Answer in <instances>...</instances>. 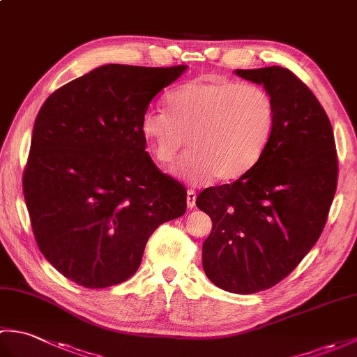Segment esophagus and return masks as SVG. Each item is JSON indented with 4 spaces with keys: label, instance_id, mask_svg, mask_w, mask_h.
I'll return each mask as SVG.
<instances>
[{
    "label": "esophagus",
    "instance_id": "34e87169",
    "mask_svg": "<svg viewBox=\"0 0 357 357\" xmlns=\"http://www.w3.org/2000/svg\"><path fill=\"white\" fill-rule=\"evenodd\" d=\"M187 206L188 208H193L196 206V193L193 190H187Z\"/></svg>",
    "mask_w": 357,
    "mask_h": 357
}]
</instances>
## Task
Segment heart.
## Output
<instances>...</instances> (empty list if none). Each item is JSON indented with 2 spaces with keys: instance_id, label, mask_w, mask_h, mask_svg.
<instances>
[{
  "instance_id": "b5f03b06",
  "label": "heart",
  "mask_w": 357,
  "mask_h": 357,
  "mask_svg": "<svg viewBox=\"0 0 357 357\" xmlns=\"http://www.w3.org/2000/svg\"><path fill=\"white\" fill-rule=\"evenodd\" d=\"M167 102L169 112H144L141 135L159 164L173 162L187 139L190 150L172 170L192 185L245 174L259 161L276 121L267 90L239 81L202 77L173 90Z\"/></svg>"
}]
</instances>
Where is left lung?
Listing matches in <instances>:
<instances>
[{
	"label": "left lung",
	"mask_w": 357,
	"mask_h": 357,
	"mask_svg": "<svg viewBox=\"0 0 357 357\" xmlns=\"http://www.w3.org/2000/svg\"><path fill=\"white\" fill-rule=\"evenodd\" d=\"M273 96L276 121L267 147L231 184L208 187L196 206L211 218L202 244L207 278L250 294L276 285L313 248L337 185L335 135L321 102L284 67L236 70Z\"/></svg>",
	"instance_id": "left-lung-1"
}]
</instances>
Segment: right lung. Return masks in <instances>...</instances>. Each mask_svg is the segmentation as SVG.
<instances>
[{
    "label": "right lung",
    "instance_id": "add662e5",
    "mask_svg": "<svg viewBox=\"0 0 357 357\" xmlns=\"http://www.w3.org/2000/svg\"><path fill=\"white\" fill-rule=\"evenodd\" d=\"M185 69L101 66L38 112L22 192L41 253L78 285L124 282L151 233L185 213V187L158 169L141 135L150 101Z\"/></svg>",
    "mask_w": 357,
    "mask_h": 357
}]
</instances>
